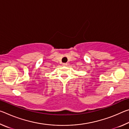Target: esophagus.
<instances>
[{
  "label": "esophagus",
  "instance_id": "obj_1",
  "mask_svg": "<svg viewBox=\"0 0 129 129\" xmlns=\"http://www.w3.org/2000/svg\"><path fill=\"white\" fill-rule=\"evenodd\" d=\"M63 65H64V67H66L68 65V64H67V63H64V64H63Z\"/></svg>",
  "mask_w": 129,
  "mask_h": 129
}]
</instances>
